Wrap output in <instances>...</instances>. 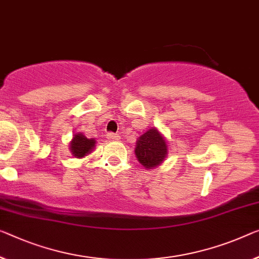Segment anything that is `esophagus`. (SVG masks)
Returning a JSON list of instances; mask_svg holds the SVG:
<instances>
[{"mask_svg": "<svg viewBox=\"0 0 259 259\" xmlns=\"http://www.w3.org/2000/svg\"><path fill=\"white\" fill-rule=\"evenodd\" d=\"M106 138L109 139V140H111V141H114V140H118V139L120 138V137H119L118 134H114V133H107Z\"/></svg>", "mask_w": 259, "mask_h": 259, "instance_id": "34e87169", "label": "esophagus"}]
</instances>
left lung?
Wrapping results in <instances>:
<instances>
[{
  "instance_id": "8db88e82",
  "label": "left lung",
  "mask_w": 259,
  "mask_h": 259,
  "mask_svg": "<svg viewBox=\"0 0 259 259\" xmlns=\"http://www.w3.org/2000/svg\"><path fill=\"white\" fill-rule=\"evenodd\" d=\"M134 153L143 168L147 170L156 168L168 156L166 139L156 127H152L138 138Z\"/></svg>"
}]
</instances>
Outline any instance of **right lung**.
<instances>
[{
    "instance_id": "1",
    "label": "right lung",
    "mask_w": 259,
    "mask_h": 259,
    "mask_svg": "<svg viewBox=\"0 0 259 259\" xmlns=\"http://www.w3.org/2000/svg\"><path fill=\"white\" fill-rule=\"evenodd\" d=\"M95 147H96V140L93 138L88 139L82 133H75L69 142V150L71 155L76 158H82L89 155Z\"/></svg>"
}]
</instances>
